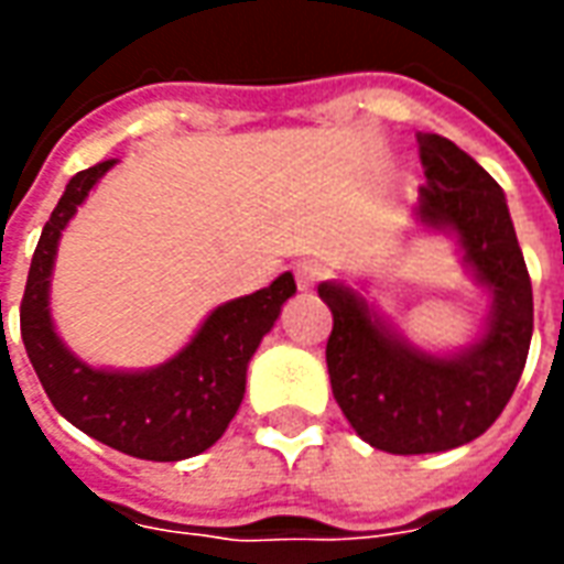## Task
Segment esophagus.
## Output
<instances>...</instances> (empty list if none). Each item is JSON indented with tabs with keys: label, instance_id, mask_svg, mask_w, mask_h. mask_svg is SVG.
<instances>
[{
	"label": "esophagus",
	"instance_id": "1",
	"mask_svg": "<svg viewBox=\"0 0 564 564\" xmlns=\"http://www.w3.org/2000/svg\"><path fill=\"white\" fill-rule=\"evenodd\" d=\"M293 274H295V283H299V290H314L319 281H323V274L326 269L314 262V259H302V262H295L293 265Z\"/></svg>",
	"mask_w": 564,
	"mask_h": 564
}]
</instances>
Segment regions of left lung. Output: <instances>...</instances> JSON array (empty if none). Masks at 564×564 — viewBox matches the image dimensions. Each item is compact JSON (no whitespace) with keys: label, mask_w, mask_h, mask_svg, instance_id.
<instances>
[{"label":"left lung","mask_w":564,"mask_h":564,"mask_svg":"<svg viewBox=\"0 0 564 564\" xmlns=\"http://www.w3.org/2000/svg\"><path fill=\"white\" fill-rule=\"evenodd\" d=\"M416 217L459 238L462 259L492 295L486 332L459 354L416 350L383 323L362 293L319 283L332 311L326 341L335 402L371 447L399 456L441 453L480 437L520 383L532 344V281L501 186L444 135L420 132Z\"/></svg>","instance_id":"obj_1"}]
</instances>
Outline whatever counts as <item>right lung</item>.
I'll return each mask as SVG.
<instances>
[{
  "label": "right lung",
  "instance_id": "obj_1",
  "mask_svg": "<svg viewBox=\"0 0 564 564\" xmlns=\"http://www.w3.org/2000/svg\"><path fill=\"white\" fill-rule=\"evenodd\" d=\"M115 162L75 174L44 223L20 302V335L47 399L68 423L135 459H189L217 444L232 423L245 399L247 362L295 293V281L283 271L265 290L214 307L193 341L156 368L108 371L80 362L51 319V271L66 223Z\"/></svg>",
  "mask_w": 564,
  "mask_h": 564
}]
</instances>
